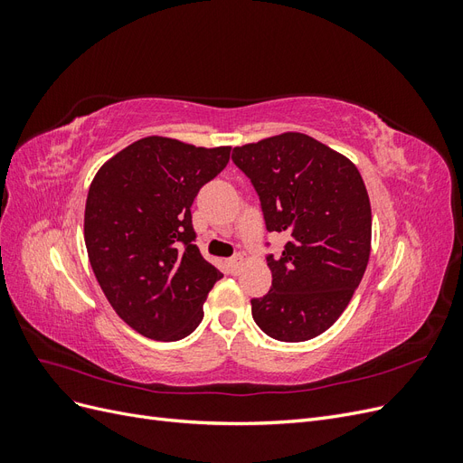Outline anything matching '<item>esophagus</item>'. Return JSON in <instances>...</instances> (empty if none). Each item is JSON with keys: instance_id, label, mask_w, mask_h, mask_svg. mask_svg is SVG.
<instances>
[{"instance_id": "1", "label": "esophagus", "mask_w": 463, "mask_h": 463, "mask_svg": "<svg viewBox=\"0 0 463 463\" xmlns=\"http://www.w3.org/2000/svg\"><path fill=\"white\" fill-rule=\"evenodd\" d=\"M241 262H243V255H233L232 259H228V266H230V270H232L233 274H237V270H240Z\"/></svg>"}]
</instances>
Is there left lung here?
<instances>
[{
	"label": "left lung",
	"instance_id": "8db88e82",
	"mask_svg": "<svg viewBox=\"0 0 463 463\" xmlns=\"http://www.w3.org/2000/svg\"><path fill=\"white\" fill-rule=\"evenodd\" d=\"M232 160L259 194L266 230L288 235L282 255H266L272 288L250 299L253 318L274 340H311L340 318L365 274V184L345 156L303 133L235 146Z\"/></svg>",
	"mask_w": 463,
	"mask_h": 463
}]
</instances>
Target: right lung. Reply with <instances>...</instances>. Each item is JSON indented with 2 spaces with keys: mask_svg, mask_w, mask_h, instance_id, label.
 <instances>
[{
  "mask_svg": "<svg viewBox=\"0 0 463 463\" xmlns=\"http://www.w3.org/2000/svg\"><path fill=\"white\" fill-rule=\"evenodd\" d=\"M230 150L146 137L92 179L85 208L90 266L119 318L150 340L189 335L222 278L194 243L191 206L226 167Z\"/></svg>",
  "mask_w": 463,
  "mask_h": 463,
  "instance_id": "right-lung-1",
  "label": "right lung"
}]
</instances>
